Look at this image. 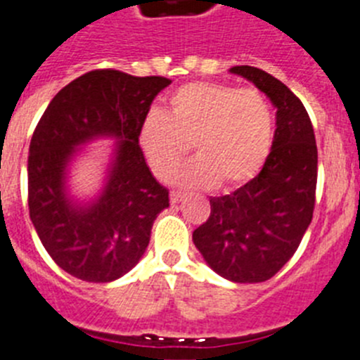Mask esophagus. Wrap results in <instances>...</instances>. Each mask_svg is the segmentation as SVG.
Returning a JSON list of instances; mask_svg holds the SVG:
<instances>
[{"label": "esophagus", "mask_w": 360, "mask_h": 360, "mask_svg": "<svg viewBox=\"0 0 360 360\" xmlns=\"http://www.w3.org/2000/svg\"><path fill=\"white\" fill-rule=\"evenodd\" d=\"M184 195H186L184 191L174 190V191H170V200H172V202H181V200L184 199Z\"/></svg>", "instance_id": "1"}]
</instances>
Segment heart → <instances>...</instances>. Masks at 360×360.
I'll return each mask as SVG.
<instances>
[{"label": "heart", "mask_w": 360, "mask_h": 360, "mask_svg": "<svg viewBox=\"0 0 360 360\" xmlns=\"http://www.w3.org/2000/svg\"><path fill=\"white\" fill-rule=\"evenodd\" d=\"M274 134V110L261 90L190 83L170 96L169 110H150L139 146L154 176L167 177L191 149L197 158L174 174L191 186H236L257 174Z\"/></svg>", "instance_id": "obj_1"}]
</instances>
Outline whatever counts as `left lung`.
Returning <instances> with one entry per match:
<instances>
[{"mask_svg": "<svg viewBox=\"0 0 360 360\" xmlns=\"http://www.w3.org/2000/svg\"><path fill=\"white\" fill-rule=\"evenodd\" d=\"M277 108L271 150L254 179L210 199L211 213L193 231L206 263L233 282H264L293 257L316 202L318 147L302 101L263 69L236 65Z\"/></svg>", "mask_w": 360, "mask_h": 360, "instance_id": "8db88e82", "label": "left lung"}]
</instances>
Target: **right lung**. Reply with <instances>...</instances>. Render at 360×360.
Returning <instances> with one entry per match:
<instances>
[{"label": "right lung", "instance_id": "1", "mask_svg": "<svg viewBox=\"0 0 360 360\" xmlns=\"http://www.w3.org/2000/svg\"><path fill=\"white\" fill-rule=\"evenodd\" d=\"M163 76L136 78L96 69L63 86L40 117L28 156V207L51 259L85 282H112L139 263L169 190L150 174L139 129ZM120 139L109 183L86 208L66 199L63 179L73 147L96 138Z\"/></svg>", "mask_w": 360, "mask_h": 360}]
</instances>
